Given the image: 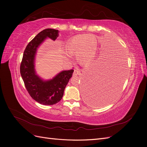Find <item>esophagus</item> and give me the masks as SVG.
Segmentation results:
<instances>
[{"mask_svg":"<svg viewBox=\"0 0 147 147\" xmlns=\"http://www.w3.org/2000/svg\"><path fill=\"white\" fill-rule=\"evenodd\" d=\"M81 72H82V70L80 69H76L74 70V75H81Z\"/></svg>","mask_w":147,"mask_h":147,"instance_id":"1","label":"esophagus"}]
</instances>
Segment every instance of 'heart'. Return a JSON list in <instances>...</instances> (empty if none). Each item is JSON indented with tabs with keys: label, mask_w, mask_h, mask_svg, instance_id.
Instances as JSON below:
<instances>
[{
	"label": "heart",
	"mask_w": 147,
	"mask_h": 147,
	"mask_svg": "<svg viewBox=\"0 0 147 147\" xmlns=\"http://www.w3.org/2000/svg\"><path fill=\"white\" fill-rule=\"evenodd\" d=\"M97 40L90 35H80L71 38L67 43L70 54L77 55L79 63L87 64L94 58L96 54ZM69 54V57L71 56Z\"/></svg>",
	"instance_id": "heart-1"
}]
</instances>
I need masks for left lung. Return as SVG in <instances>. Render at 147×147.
<instances>
[{
    "label": "left lung",
    "mask_w": 147,
    "mask_h": 147,
    "mask_svg": "<svg viewBox=\"0 0 147 147\" xmlns=\"http://www.w3.org/2000/svg\"><path fill=\"white\" fill-rule=\"evenodd\" d=\"M117 49H113L107 58L96 61L89 71L83 91L84 99L88 104L104 106L119 93L125 77L126 58Z\"/></svg>",
    "instance_id": "1"
}]
</instances>
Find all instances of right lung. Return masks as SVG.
I'll use <instances>...</instances> for the list:
<instances>
[{"label":"right lung","mask_w":147,"mask_h":147,"mask_svg":"<svg viewBox=\"0 0 147 147\" xmlns=\"http://www.w3.org/2000/svg\"><path fill=\"white\" fill-rule=\"evenodd\" d=\"M59 30L46 29L39 32L26 46L20 65V73L25 87L33 99L43 105H54L63 98L64 91L74 70H64L51 80L44 82L35 74L34 58L37 48L47 37L55 40Z\"/></svg>","instance_id":"right-lung-1"}]
</instances>
